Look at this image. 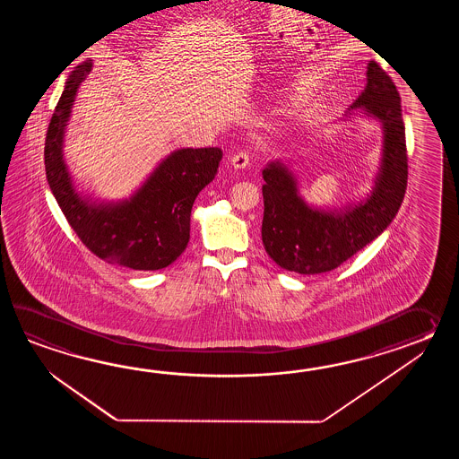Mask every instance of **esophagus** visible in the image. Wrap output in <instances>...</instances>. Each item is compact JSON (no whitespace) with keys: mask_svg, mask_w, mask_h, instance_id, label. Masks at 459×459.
Segmentation results:
<instances>
[{"mask_svg":"<svg viewBox=\"0 0 459 459\" xmlns=\"http://www.w3.org/2000/svg\"><path fill=\"white\" fill-rule=\"evenodd\" d=\"M231 166L236 170H243L246 167H249V154L247 152H239L231 157Z\"/></svg>","mask_w":459,"mask_h":459,"instance_id":"1","label":"esophagus"}]
</instances>
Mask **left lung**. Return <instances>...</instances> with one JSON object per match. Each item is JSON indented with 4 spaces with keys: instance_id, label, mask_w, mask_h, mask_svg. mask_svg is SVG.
<instances>
[{
    "instance_id": "obj_1",
    "label": "left lung",
    "mask_w": 459,
    "mask_h": 459,
    "mask_svg": "<svg viewBox=\"0 0 459 459\" xmlns=\"http://www.w3.org/2000/svg\"><path fill=\"white\" fill-rule=\"evenodd\" d=\"M366 87L342 121L368 117L382 129L381 162L371 190L342 206H316L300 194L289 160L263 170V243L273 263L290 273H328L381 236L397 215L407 188L405 126L397 88L371 60Z\"/></svg>"
}]
</instances>
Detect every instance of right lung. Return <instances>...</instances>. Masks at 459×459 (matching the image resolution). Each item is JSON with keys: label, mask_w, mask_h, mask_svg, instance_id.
<instances>
[{"label": "right lung", "mask_w": 459, "mask_h": 459, "mask_svg": "<svg viewBox=\"0 0 459 459\" xmlns=\"http://www.w3.org/2000/svg\"><path fill=\"white\" fill-rule=\"evenodd\" d=\"M91 67L88 59L70 74L50 119L44 147L50 190L82 243L100 259L133 271L164 269L186 251L192 206L215 178L223 152L218 147L176 149L121 200H100L78 190L64 143L78 88Z\"/></svg>", "instance_id": "obj_1"}]
</instances>
